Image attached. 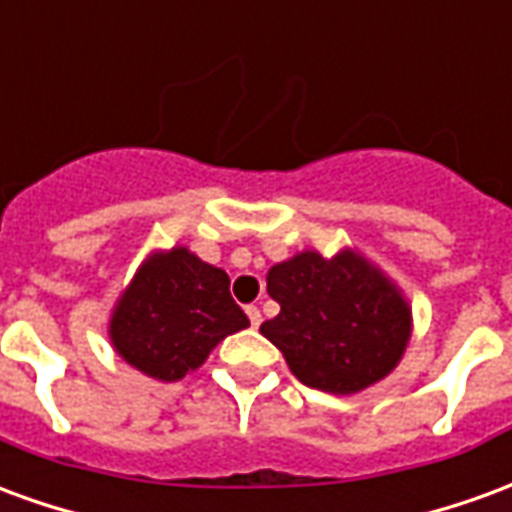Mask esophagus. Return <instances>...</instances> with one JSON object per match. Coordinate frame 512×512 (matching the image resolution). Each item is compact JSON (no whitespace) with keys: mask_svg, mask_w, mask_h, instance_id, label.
<instances>
[{"mask_svg":"<svg viewBox=\"0 0 512 512\" xmlns=\"http://www.w3.org/2000/svg\"><path fill=\"white\" fill-rule=\"evenodd\" d=\"M246 315H249V323H252V326H260V321H263V315H260V310H257L255 304H249V307H246Z\"/></svg>","mask_w":512,"mask_h":512,"instance_id":"34e87169","label":"esophagus"}]
</instances>
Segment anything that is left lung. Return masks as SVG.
I'll return each instance as SVG.
<instances>
[{"label":"left lung","mask_w":512,"mask_h":512,"mask_svg":"<svg viewBox=\"0 0 512 512\" xmlns=\"http://www.w3.org/2000/svg\"><path fill=\"white\" fill-rule=\"evenodd\" d=\"M279 315L260 326L301 384L351 395L400 362L411 310L376 268L340 252L326 260L301 252L268 271Z\"/></svg>","instance_id":"1"}]
</instances>
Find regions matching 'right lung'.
Instances as JSON below:
<instances>
[{
	"mask_svg": "<svg viewBox=\"0 0 512 512\" xmlns=\"http://www.w3.org/2000/svg\"><path fill=\"white\" fill-rule=\"evenodd\" d=\"M246 326L249 318L230 296V277L178 246L139 268L115 307L109 334L128 365L158 381H178L197 370L219 340Z\"/></svg>",
	"mask_w": 512,
	"mask_h": 512,
	"instance_id": "right-lung-1",
	"label": "right lung"
}]
</instances>
